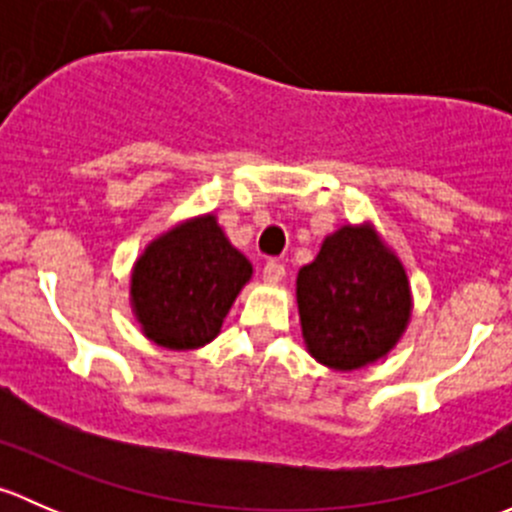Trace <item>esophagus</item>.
Returning a JSON list of instances; mask_svg holds the SVG:
<instances>
[{"instance_id":"34e87169","label":"esophagus","mask_w":512,"mask_h":512,"mask_svg":"<svg viewBox=\"0 0 512 512\" xmlns=\"http://www.w3.org/2000/svg\"><path fill=\"white\" fill-rule=\"evenodd\" d=\"M262 277H265L267 282H282V277H285V265L277 260L265 262V267H262Z\"/></svg>"}]
</instances>
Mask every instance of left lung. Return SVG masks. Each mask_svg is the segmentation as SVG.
<instances>
[{
  "mask_svg": "<svg viewBox=\"0 0 512 512\" xmlns=\"http://www.w3.org/2000/svg\"><path fill=\"white\" fill-rule=\"evenodd\" d=\"M297 304L314 359L347 371L394 347L409 322L411 289L374 230L342 227L299 270Z\"/></svg>",
  "mask_w": 512,
  "mask_h": 512,
  "instance_id": "left-lung-1",
  "label": "left lung"
}]
</instances>
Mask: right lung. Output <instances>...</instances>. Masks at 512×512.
Masks as SVG:
<instances>
[{
	"label": "right lung",
	"instance_id": "obj_1",
	"mask_svg": "<svg viewBox=\"0 0 512 512\" xmlns=\"http://www.w3.org/2000/svg\"><path fill=\"white\" fill-rule=\"evenodd\" d=\"M252 265L227 242L213 215L158 237L136 262L133 304L143 332L168 349L215 339Z\"/></svg>",
	"mask_w": 512,
	"mask_h": 512
}]
</instances>
